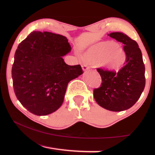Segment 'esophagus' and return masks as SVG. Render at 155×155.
<instances>
[{"instance_id": "34e87169", "label": "esophagus", "mask_w": 155, "mask_h": 155, "mask_svg": "<svg viewBox=\"0 0 155 155\" xmlns=\"http://www.w3.org/2000/svg\"><path fill=\"white\" fill-rule=\"evenodd\" d=\"M82 69H83L84 71H87V70L90 69V67L88 66L87 64H85V63H84V64H82Z\"/></svg>"}]
</instances>
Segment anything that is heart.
<instances>
[{
  "instance_id": "1",
  "label": "heart",
  "mask_w": 155,
  "mask_h": 155,
  "mask_svg": "<svg viewBox=\"0 0 155 155\" xmlns=\"http://www.w3.org/2000/svg\"><path fill=\"white\" fill-rule=\"evenodd\" d=\"M86 61L109 70L119 68L126 61V54L114 41H101L92 46L84 54Z\"/></svg>"
}]
</instances>
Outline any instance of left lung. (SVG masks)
Instances as JSON below:
<instances>
[{
	"mask_svg": "<svg viewBox=\"0 0 155 155\" xmlns=\"http://www.w3.org/2000/svg\"><path fill=\"white\" fill-rule=\"evenodd\" d=\"M110 37L124 44L126 55L125 65L117 73L97 68L101 84L94 90L95 101L111 111L130 109L138 100L145 86V65L138 44L122 32H112Z\"/></svg>",
	"mask_w": 155,
	"mask_h": 155,
	"instance_id": "left-lung-1",
	"label": "left lung"
}]
</instances>
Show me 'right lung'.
<instances>
[{"label":"right lung","instance_id":"right-lung-1","mask_svg":"<svg viewBox=\"0 0 155 155\" xmlns=\"http://www.w3.org/2000/svg\"><path fill=\"white\" fill-rule=\"evenodd\" d=\"M71 50L66 37L48 31H33L18 45L12 68L14 92L31 114L56 111L68 82L83 73L81 65H68L63 60Z\"/></svg>","mask_w":155,"mask_h":155}]
</instances>
